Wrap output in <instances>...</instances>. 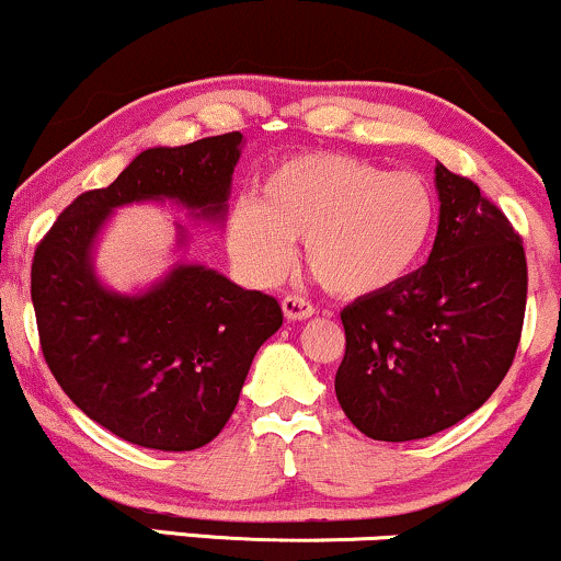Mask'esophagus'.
Masks as SVG:
<instances>
[{
    "instance_id": "34e87169",
    "label": "esophagus",
    "mask_w": 561,
    "mask_h": 561,
    "mask_svg": "<svg viewBox=\"0 0 561 561\" xmlns=\"http://www.w3.org/2000/svg\"><path fill=\"white\" fill-rule=\"evenodd\" d=\"M282 311H285L287 321H302V319H311L317 308H313L306 298H298V295H287V298L282 300Z\"/></svg>"
}]
</instances>
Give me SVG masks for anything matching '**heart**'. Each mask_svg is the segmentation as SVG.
I'll return each instance as SVG.
<instances>
[{"mask_svg": "<svg viewBox=\"0 0 561 561\" xmlns=\"http://www.w3.org/2000/svg\"><path fill=\"white\" fill-rule=\"evenodd\" d=\"M437 205L424 179L385 173L347 152H302L231 205L227 248L255 285H272L302 240V261L327 293L366 298L405 279L427 253Z\"/></svg>", "mask_w": 561, "mask_h": 561, "instance_id": "obj_1", "label": "heart"}]
</instances>
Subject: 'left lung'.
Here are the masks:
<instances>
[{"label": "left lung", "mask_w": 561, "mask_h": 561, "mask_svg": "<svg viewBox=\"0 0 561 561\" xmlns=\"http://www.w3.org/2000/svg\"><path fill=\"white\" fill-rule=\"evenodd\" d=\"M435 186L440 224L427 263L340 313L345 356L334 392L375 440H420L478 411L523 334V240L467 176L437 163Z\"/></svg>", "instance_id": "left-lung-1"}]
</instances>
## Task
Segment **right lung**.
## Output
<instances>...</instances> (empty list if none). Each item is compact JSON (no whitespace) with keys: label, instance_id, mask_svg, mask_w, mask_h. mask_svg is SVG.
Masks as SVG:
<instances>
[{"label":"right lung","instance_id":"add662e5","mask_svg":"<svg viewBox=\"0 0 561 561\" xmlns=\"http://www.w3.org/2000/svg\"><path fill=\"white\" fill-rule=\"evenodd\" d=\"M240 152V131L139 152L111 186L76 197L34 253L31 300L49 371L89 420L141 448L214 440L255 353L282 327V308L197 263L121 295L96 279V234L115 208L147 199L221 221Z\"/></svg>","mask_w":561,"mask_h":561}]
</instances>
